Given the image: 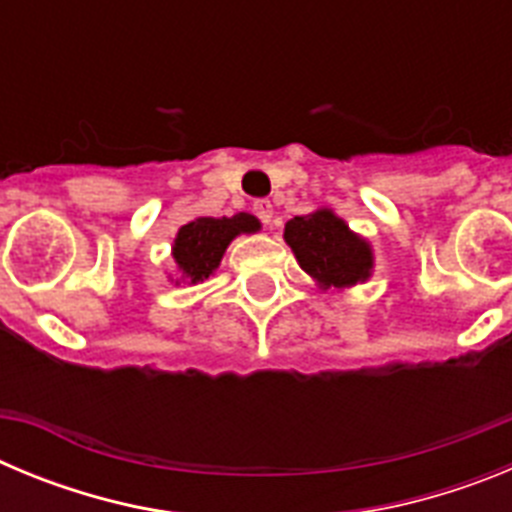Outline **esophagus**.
Returning <instances> with one entry per match:
<instances>
[{"label":"esophagus","instance_id":"1","mask_svg":"<svg viewBox=\"0 0 512 512\" xmlns=\"http://www.w3.org/2000/svg\"><path fill=\"white\" fill-rule=\"evenodd\" d=\"M253 212H256V217H259L261 223L269 225L271 223V215H274V207H271L269 200H259L256 205H253Z\"/></svg>","mask_w":512,"mask_h":512}]
</instances>
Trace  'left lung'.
<instances>
[{"mask_svg": "<svg viewBox=\"0 0 512 512\" xmlns=\"http://www.w3.org/2000/svg\"><path fill=\"white\" fill-rule=\"evenodd\" d=\"M284 241L323 289H346L372 277L374 253L369 241L328 207L292 217L284 225Z\"/></svg>", "mask_w": 512, "mask_h": 512, "instance_id": "1", "label": "left lung"}]
</instances>
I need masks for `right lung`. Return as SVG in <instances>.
Wrapping results in <instances>:
<instances>
[{"label":"right lung","instance_id":"1","mask_svg":"<svg viewBox=\"0 0 512 512\" xmlns=\"http://www.w3.org/2000/svg\"><path fill=\"white\" fill-rule=\"evenodd\" d=\"M259 228V220L248 212H238L233 217H197L192 223L182 225L171 248L176 271H179L176 284L205 282L220 266L225 248L235 235L256 233Z\"/></svg>","mask_w":512,"mask_h":512}]
</instances>
